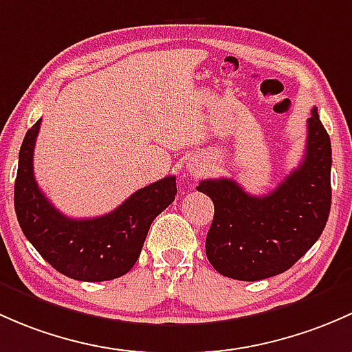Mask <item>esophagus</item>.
Listing matches in <instances>:
<instances>
[{
  "mask_svg": "<svg viewBox=\"0 0 352 352\" xmlns=\"http://www.w3.org/2000/svg\"><path fill=\"white\" fill-rule=\"evenodd\" d=\"M188 169H190V173H193V175H200L203 171V166L201 164H190L188 166Z\"/></svg>",
  "mask_w": 352,
  "mask_h": 352,
  "instance_id": "esophagus-1",
  "label": "esophagus"
}]
</instances>
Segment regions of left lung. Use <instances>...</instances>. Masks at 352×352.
<instances>
[{"instance_id":"1","label":"left lung","mask_w":352,"mask_h":352,"mask_svg":"<svg viewBox=\"0 0 352 352\" xmlns=\"http://www.w3.org/2000/svg\"><path fill=\"white\" fill-rule=\"evenodd\" d=\"M332 147L317 108L307 120V149L266 197L245 193L235 181L203 179L198 191L215 206L206 234L210 264L223 276L257 281L293 266L317 242L331 212Z\"/></svg>"}]
</instances>
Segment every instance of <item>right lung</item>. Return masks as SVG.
<instances>
[{
    "mask_svg": "<svg viewBox=\"0 0 352 352\" xmlns=\"http://www.w3.org/2000/svg\"><path fill=\"white\" fill-rule=\"evenodd\" d=\"M42 118L25 135L14 181V212L25 237L43 259L79 281H108L133 267L155 217L177 193L176 176L137 190L96 219H69L47 200L34 176V149Z\"/></svg>",
    "mask_w": 352,
    "mask_h": 352,
    "instance_id": "add662e5",
    "label": "right lung"
}]
</instances>
